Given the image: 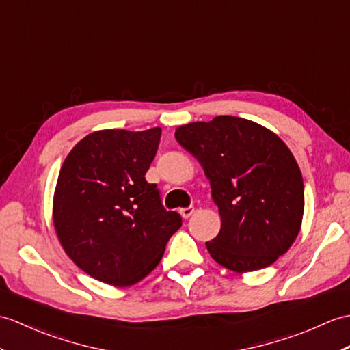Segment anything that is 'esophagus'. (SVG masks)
<instances>
[{
  "instance_id": "34e87169",
  "label": "esophagus",
  "mask_w": 350,
  "mask_h": 350,
  "mask_svg": "<svg viewBox=\"0 0 350 350\" xmlns=\"http://www.w3.org/2000/svg\"><path fill=\"white\" fill-rule=\"evenodd\" d=\"M195 212V208L191 206V207H186V208H180V215H182V217H185V219H188L189 216H192V213Z\"/></svg>"
}]
</instances>
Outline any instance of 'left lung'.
I'll return each mask as SVG.
<instances>
[{"label":"left lung","mask_w":350,"mask_h":350,"mask_svg":"<svg viewBox=\"0 0 350 350\" xmlns=\"http://www.w3.org/2000/svg\"><path fill=\"white\" fill-rule=\"evenodd\" d=\"M178 144L210 180L221 231L206 246L235 273L261 270L286 254L301 228L304 185L288 146L243 118L216 116L176 129Z\"/></svg>","instance_id":"obj_1"}]
</instances>
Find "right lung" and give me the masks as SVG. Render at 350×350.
<instances>
[{"instance_id":"right-lung-1","label":"right lung","mask_w":350,"mask_h":350,"mask_svg":"<svg viewBox=\"0 0 350 350\" xmlns=\"http://www.w3.org/2000/svg\"><path fill=\"white\" fill-rule=\"evenodd\" d=\"M161 128L103 129L65 158L53 195V225L65 254L94 279L131 286L155 268L182 226L144 178Z\"/></svg>"}]
</instances>
